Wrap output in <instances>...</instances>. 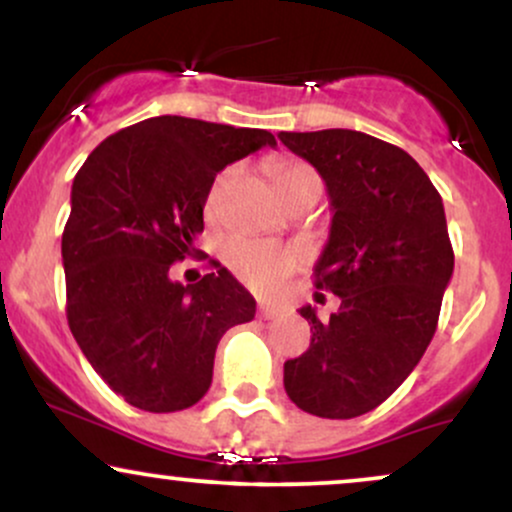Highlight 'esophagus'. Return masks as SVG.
<instances>
[{
  "instance_id": "esophagus-1",
  "label": "esophagus",
  "mask_w": 512,
  "mask_h": 512,
  "mask_svg": "<svg viewBox=\"0 0 512 512\" xmlns=\"http://www.w3.org/2000/svg\"><path fill=\"white\" fill-rule=\"evenodd\" d=\"M257 313H260V317H264V320H274V317H279L281 313H284V308H281V305L262 303L260 308H257Z\"/></svg>"
}]
</instances>
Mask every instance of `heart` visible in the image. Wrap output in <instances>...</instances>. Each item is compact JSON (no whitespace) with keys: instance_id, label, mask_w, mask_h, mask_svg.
<instances>
[{"instance_id":"obj_1","label":"heart","mask_w":512,"mask_h":512,"mask_svg":"<svg viewBox=\"0 0 512 512\" xmlns=\"http://www.w3.org/2000/svg\"><path fill=\"white\" fill-rule=\"evenodd\" d=\"M233 178V170H223L219 178L211 185L209 197H207V211L214 214L219 207L223 190L228 187V182ZM272 178L276 182V190L281 197H289L296 190L308 185H320V178L310 166L305 163H293V161H281L274 163ZM223 257H226L228 267L236 272L245 284H250L257 291H269L279 284L284 276H289L298 264V255L291 248H281V245L264 243V240L236 236L226 243L223 248Z\"/></svg>"}]
</instances>
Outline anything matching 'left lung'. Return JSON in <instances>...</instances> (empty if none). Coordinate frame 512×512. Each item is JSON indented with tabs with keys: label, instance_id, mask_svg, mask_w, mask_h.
<instances>
[{
	"label": "left lung",
	"instance_id": "left-lung-1",
	"mask_svg": "<svg viewBox=\"0 0 512 512\" xmlns=\"http://www.w3.org/2000/svg\"><path fill=\"white\" fill-rule=\"evenodd\" d=\"M327 185L330 240L315 286L339 296L310 346L284 363L286 395L322 419H354L407 380L438 327L455 267L443 199L407 151L354 129L279 132Z\"/></svg>",
	"mask_w": 512,
	"mask_h": 512
}]
</instances>
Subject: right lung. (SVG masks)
I'll use <instances>...</instances> for the list:
<instances>
[{
  "label": "right lung",
  "mask_w": 512,
  "mask_h": 512,
  "mask_svg": "<svg viewBox=\"0 0 512 512\" xmlns=\"http://www.w3.org/2000/svg\"><path fill=\"white\" fill-rule=\"evenodd\" d=\"M262 146H276L267 129L161 115L110 134L76 173L62 233L69 330L132 407L197 404L219 339L255 317V298L221 264L187 286L170 264L202 255L216 173Z\"/></svg>",
  "instance_id": "1"
}]
</instances>
